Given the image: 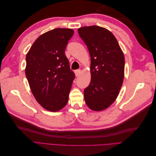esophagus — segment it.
I'll use <instances>...</instances> for the list:
<instances>
[{"instance_id": "obj_1", "label": "esophagus", "mask_w": 156, "mask_h": 156, "mask_svg": "<svg viewBox=\"0 0 156 156\" xmlns=\"http://www.w3.org/2000/svg\"><path fill=\"white\" fill-rule=\"evenodd\" d=\"M81 69H77L75 72V75H76V77H79V75H81Z\"/></svg>"}]
</instances>
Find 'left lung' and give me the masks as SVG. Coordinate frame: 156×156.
<instances>
[{
	"mask_svg": "<svg viewBox=\"0 0 156 156\" xmlns=\"http://www.w3.org/2000/svg\"><path fill=\"white\" fill-rule=\"evenodd\" d=\"M78 33L91 58V81L84 90V100L93 111L104 110L116 100L123 83L124 53L115 36L105 28L83 27Z\"/></svg>",
	"mask_w": 156,
	"mask_h": 156,
	"instance_id": "1",
	"label": "left lung"
}]
</instances>
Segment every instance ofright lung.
<instances>
[{"mask_svg":"<svg viewBox=\"0 0 156 156\" xmlns=\"http://www.w3.org/2000/svg\"><path fill=\"white\" fill-rule=\"evenodd\" d=\"M74 31L55 29L41 35L26 56L25 75L36 101L45 109L58 111L68 101L75 79L65 55Z\"/></svg>","mask_w":156,"mask_h":156,"instance_id":"right-lung-1","label":"right lung"}]
</instances>
